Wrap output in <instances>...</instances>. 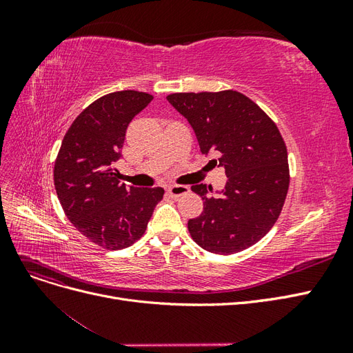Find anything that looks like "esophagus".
<instances>
[{"instance_id":"34e87169","label":"esophagus","mask_w":353,"mask_h":353,"mask_svg":"<svg viewBox=\"0 0 353 353\" xmlns=\"http://www.w3.org/2000/svg\"><path fill=\"white\" fill-rule=\"evenodd\" d=\"M188 193V187L185 185H170L168 188V194L172 197V199H176V197H181Z\"/></svg>"}]
</instances>
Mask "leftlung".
<instances>
[{"mask_svg": "<svg viewBox=\"0 0 353 353\" xmlns=\"http://www.w3.org/2000/svg\"><path fill=\"white\" fill-rule=\"evenodd\" d=\"M168 101L193 128L203 154H219L227 184L191 187L203 200L200 216L188 221L193 240L210 253L232 254L258 243L279 219L287 196V147L279 128L244 94L175 92Z\"/></svg>", "mask_w": 353, "mask_h": 353, "instance_id": "1", "label": "left lung"}]
</instances>
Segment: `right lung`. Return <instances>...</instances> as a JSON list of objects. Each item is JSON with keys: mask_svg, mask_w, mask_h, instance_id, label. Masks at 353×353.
Listing matches in <instances>:
<instances>
[{"mask_svg": "<svg viewBox=\"0 0 353 353\" xmlns=\"http://www.w3.org/2000/svg\"><path fill=\"white\" fill-rule=\"evenodd\" d=\"M153 95L134 90L103 95L83 109L61 141L54 187L65 215L82 236L108 250L130 248L143 237L165 190L119 181L126 128Z\"/></svg>", "mask_w": 353, "mask_h": 353, "instance_id": "add662e5", "label": "right lung"}]
</instances>
